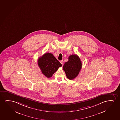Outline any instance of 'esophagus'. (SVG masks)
<instances>
[{"instance_id": "34e87169", "label": "esophagus", "mask_w": 120, "mask_h": 120, "mask_svg": "<svg viewBox=\"0 0 120 120\" xmlns=\"http://www.w3.org/2000/svg\"><path fill=\"white\" fill-rule=\"evenodd\" d=\"M60 63H61V64H62V65H63V60H61V61H60Z\"/></svg>"}]
</instances>
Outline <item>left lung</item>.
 Segmentation results:
<instances>
[{"instance_id":"8db88e82","label":"left lung","mask_w":120,"mask_h":120,"mask_svg":"<svg viewBox=\"0 0 120 120\" xmlns=\"http://www.w3.org/2000/svg\"><path fill=\"white\" fill-rule=\"evenodd\" d=\"M82 65L81 61L77 55L69 56L68 61L64 63L63 68L67 78L71 80L76 78L81 69Z\"/></svg>"}]
</instances>
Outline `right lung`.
Listing matches in <instances>:
<instances>
[{
  "instance_id": "right-lung-1",
  "label": "right lung",
  "mask_w": 120,
  "mask_h": 120,
  "mask_svg": "<svg viewBox=\"0 0 120 120\" xmlns=\"http://www.w3.org/2000/svg\"><path fill=\"white\" fill-rule=\"evenodd\" d=\"M38 64L42 74L48 78L52 77L62 65L51 53L46 52L38 60Z\"/></svg>"
}]
</instances>
